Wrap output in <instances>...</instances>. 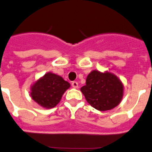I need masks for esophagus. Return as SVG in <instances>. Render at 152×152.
<instances>
[{
    "mask_svg": "<svg viewBox=\"0 0 152 152\" xmlns=\"http://www.w3.org/2000/svg\"><path fill=\"white\" fill-rule=\"evenodd\" d=\"M72 86L73 87V88H78V83L76 81H73L72 82Z\"/></svg>",
    "mask_w": 152,
    "mask_h": 152,
    "instance_id": "obj_1",
    "label": "esophagus"
}]
</instances>
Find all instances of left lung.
<instances>
[{"instance_id": "left-lung-1", "label": "left lung", "mask_w": 152, "mask_h": 152, "mask_svg": "<svg viewBox=\"0 0 152 152\" xmlns=\"http://www.w3.org/2000/svg\"><path fill=\"white\" fill-rule=\"evenodd\" d=\"M81 91L91 106L106 111L119 104L123 96V86L113 73L94 70L88 75L86 84L82 87Z\"/></svg>"}]
</instances>
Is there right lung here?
Segmentation results:
<instances>
[{"instance_id": "obj_1", "label": "right lung", "mask_w": 152, "mask_h": 152, "mask_svg": "<svg viewBox=\"0 0 152 152\" xmlns=\"http://www.w3.org/2000/svg\"><path fill=\"white\" fill-rule=\"evenodd\" d=\"M70 86L61 76L48 72L31 88V97L39 105L47 109L55 107L62 96Z\"/></svg>"}]
</instances>
